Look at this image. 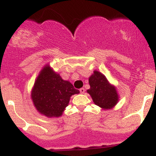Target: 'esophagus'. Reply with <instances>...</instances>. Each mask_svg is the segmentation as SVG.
Here are the masks:
<instances>
[{
	"label": "esophagus",
	"mask_w": 156,
	"mask_h": 156,
	"mask_svg": "<svg viewBox=\"0 0 156 156\" xmlns=\"http://www.w3.org/2000/svg\"><path fill=\"white\" fill-rule=\"evenodd\" d=\"M80 92L81 93V94H83V93L85 92V89H84V88L80 89Z\"/></svg>",
	"instance_id": "1"
}]
</instances>
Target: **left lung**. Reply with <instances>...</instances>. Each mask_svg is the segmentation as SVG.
<instances>
[{"instance_id": "1", "label": "left lung", "mask_w": 156, "mask_h": 156, "mask_svg": "<svg viewBox=\"0 0 156 156\" xmlns=\"http://www.w3.org/2000/svg\"><path fill=\"white\" fill-rule=\"evenodd\" d=\"M90 89L87 91L94 103L103 110L114 108L119 101V94L115 86L109 83L103 73L94 70L89 78Z\"/></svg>"}]
</instances>
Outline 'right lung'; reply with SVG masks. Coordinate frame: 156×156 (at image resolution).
I'll list each match as a JSON object with an SVG mask.
<instances>
[{
    "label": "right lung",
    "mask_w": 156,
    "mask_h": 156,
    "mask_svg": "<svg viewBox=\"0 0 156 156\" xmlns=\"http://www.w3.org/2000/svg\"><path fill=\"white\" fill-rule=\"evenodd\" d=\"M80 92L47 64L42 67L31 89L33 104L39 114L48 118L58 117L69 104L70 97Z\"/></svg>",
    "instance_id": "add662e5"
}]
</instances>
